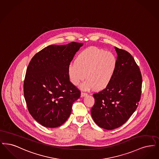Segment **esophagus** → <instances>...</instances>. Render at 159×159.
I'll list each match as a JSON object with an SVG mask.
<instances>
[{
    "instance_id": "obj_1",
    "label": "esophagus",
    "mask_w": 159,
    "mask_h": 159,
    "mask_svg": "<svg viewBox=\"0 0 159 159\" xmlns=\"http://www.w3.org/2000/svg\"><path fill=\"white\" fill-rule=\"evenodd\" d=\"M87 95V93H83V92H81V97H85V96H86Z\"/></svg>"
}]
</instances>
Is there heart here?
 I'll use <instances>...</instances> for the list:
<instances>
[{
	"label": "heart",
	"mask_w": 159,
	"mask_h": 159,
	"mask_svg": "<svg viewBox=\"0 0 159 159\" xmlns=\"http://www.w3.org/2000/svg\"><path fill=\"white\" fill-rule=\"evenodd\" d=\"M117 64V58L113 53L91 46L81 51L75 62L69 64V80L73 85H78L85 77L87 80L81 85L83 90H103L113 79Z\"/></svg>",
	"instance_id": "b5f03b06"
}]
</instances>
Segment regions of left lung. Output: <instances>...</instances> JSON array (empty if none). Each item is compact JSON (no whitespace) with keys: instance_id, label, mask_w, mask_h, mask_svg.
I'll return each mask as SVG.
<instances>
[{"instance_id":"8db88e82","label":"left lung","mask_w":159,"mask_h":159,"mask_svg":"<svg viewBox=\"0 0 159 159\" xmlns=\"http://www.w3.org/2000/svg\"><path fill=\"white\" fill-rule=\"evenodd\" d=\"M117 68L111 83L104 90L93 94L95 103L91 114L100 128L112 130L128 120L139 102L142 76L131 55L115 47Z\"/></svg>"}]
</instances>
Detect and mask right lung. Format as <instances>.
I'll list each match as a JSON object with an SVG mask.
<instances>
[{
  "label": "right lung",
  "mask_w": 159,
  "mask_h": 159,
  "mask_svg": "<svg viewBox=\"0 0 159 159\" xmlns=\"http://www.w3.org/2000/svg\"><path fill=\"white\" fill-rule=\"evenodd\" d=\"M83 43L50 45L30 62L24 83L28 109L35 120L47 128L64 124L70 115L80 91L69 81L68 68Z\"/></svg>",
  "instance_id": "obj_1"
}]
</instances>
